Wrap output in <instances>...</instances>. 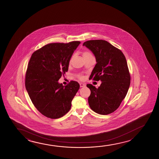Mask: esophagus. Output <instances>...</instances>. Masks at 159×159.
Returning <instances> with one entry per match:
<instances>
[{
  "instance_id": "obj_1",
  "label": "esophagus",
  "mask_w": 159,
  "mask_h": 159,
  "mask_svg": "<svg viewBox=\"0 0 159 159\" xmlns=\"http://www.w3.org/2000/svg\"><path fill=\"white\" fill-rule=\"evenodd\" d=\"M85 84H83V83H80V87H85Z\"/></svg>"
}]
</instances>
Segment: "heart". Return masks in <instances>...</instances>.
Returning <instances> with one entry per match:
<instances>
[{
    "mask_svg": "<svg viewBox=\"0 0 159 159\" xmlns=\"http://www.w3.org/2000/svg\"><path fill=\"white\" fill-rule=\"evenodd\" d=\"M91 56H92V55L89 52H84V53H83V57H91ZM79 78L81 79H83L84 78V77L83 76H80Z\"/></svg>",
    "mask_w": 159,
    "mask_h": 159,
    "instance_id": "b5f03b06",
    "label": "heart"
}]
</instances>
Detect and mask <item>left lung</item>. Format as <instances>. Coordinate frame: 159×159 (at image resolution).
Here are the masks:
<instances>
[{"label": "left lung", "instance_id": "1", "mask_svg": "<svg viewBox=\"0 0 159 159\" xmlns=\"http://www.w3.org/2000/svg\"><path fill=\"white\" fill-rule=\"evenodd\" d=\"M83 46L93 52L97 62L89 79L102 81L98 89L87 85L91 91L89 107L100 115L112 113L125 97L130 84L125 57L121 50L105 40H89Z\"/></svg>", "mask_w": 159, "mask_h": 159}]
</instances>
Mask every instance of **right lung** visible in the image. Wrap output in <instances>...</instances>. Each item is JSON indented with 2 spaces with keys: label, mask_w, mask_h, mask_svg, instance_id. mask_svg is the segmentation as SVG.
<instances>
[{
  "label": "right lung",
  "mask_w": 159,
  "mask_h": 159,
  "mask_svg": "<svg viewBox=\"0 0 159 159\" xmlns=\"http://www.w3.org/2000/svg\"><path fill=\"white\" fill-rule=\"evenodd\" d=\"M80 43L48 44L31 57L25 74V88L35 107L47 117L59 118L71 108L80 85L71 81L63 86L58 80L67 72L70 58Z\"/></svg>",
  "instance_id": "obj_1"
}]
</instances>
